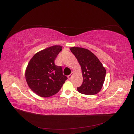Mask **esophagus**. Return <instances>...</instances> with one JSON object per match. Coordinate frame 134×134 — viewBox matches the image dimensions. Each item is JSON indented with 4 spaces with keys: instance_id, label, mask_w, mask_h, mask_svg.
Wrapping results in <instances>:
<instances>
[{
    "instance_id": "obj_1",
    "label": "esophagus",
    "mask_w": 134,
    "mask_h": 134,
    "mask_svg": "<svg viewBox=\"0 0 134 134\" xmlns=\"http://www.w3.org/2000/svg\"><path fill=\"white\" fill-rule=\"evenodd\" d=\"M73 75V72H71V73L70 74V75H69L67 76V77H68V79H69V80H70L71 79V77H72V76Z\"/></svg>"
}]
</instances>
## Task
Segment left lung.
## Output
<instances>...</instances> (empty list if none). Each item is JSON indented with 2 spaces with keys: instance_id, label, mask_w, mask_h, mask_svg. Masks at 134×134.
<instances>
[{
  "instance_id": "left-lung-1",
  "label": "left lung",
  "mask_w": 134,
  "mask_h": 134,
  "mask_svg": "<svg viewBox=\"0 0 134 134\" xmlns=\"http://www.w3.org/2000/svg\"><path fill=\"white\" fill-rule=\"evenodd\" d=\"M70 49L81 67L83 83L77 88L78 92L88 95L98 94L103 88L105 77L106 70L103 64L87 49L73 46Z\"/></svg>"
}]
</instances>
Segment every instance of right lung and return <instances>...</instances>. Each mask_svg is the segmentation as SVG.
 I'll return each mask as SVG.
<instances>
[{
    "label": "right lung",
    "instance_id": "right-lung-1",
    "mask_svg": "<svg viewBox=\"0 0 134 134\" xmlns=\"http://www.w3.org/2000/svg\"><path fill=\"white\" fill-rule=\"evenodd\" d=\"M63 47L54 45L40 51L30 60L25 69V76L31 91L40 97L48 98L60 90L66 76L63 75L62 67L54 61Z\"/></svg>",
    "mask_w": 134,
    "mask_h": 134
}]
</instances>
